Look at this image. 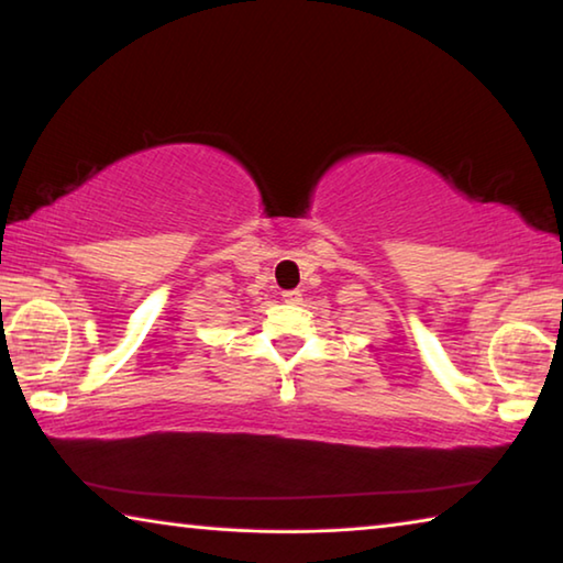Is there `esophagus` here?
<instances>
[{"label": "esophagus", "instance_id": "34e87169", "mask_svg": "<svg viewBox=\"0 0 563 563\" xmlns=\"http://www.w3.org/2000/svg\"><path fill=\"white\" fill-rule=\"evenodd\" d=\"M283 302L300 305V302H302V292H300V290H285V292H283Z\"/></svg>", "mask_w": 563, "mask_h": 563}]
</instances>
